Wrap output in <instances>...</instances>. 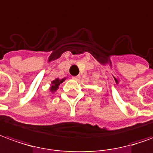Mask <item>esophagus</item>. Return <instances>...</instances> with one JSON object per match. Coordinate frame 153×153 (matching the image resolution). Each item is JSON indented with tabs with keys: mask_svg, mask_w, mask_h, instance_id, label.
<instances>
[{
	"mask_svg": "<svg viewBox=\"0 0 153 153\" xmlns=\"http://www.w3.org/2000/svg\"><path fill=\"white\" fill-rule=\"evenodd\" d=\"M79 78H80V76H72V79H73V80H76V81L79 80Z\"/></svg>",
	"mask_w": 153,
	"mask_h": 153,
	"instance_id": "34e87169",
	"label": "esophagus"
}]
</instances>
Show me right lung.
I'll return each mask as SVG.
<instances>
[{
    "instance_id": "obj_1",
    "label": "right lung",
    "mask_w": 153,
    "mask_h": 153,
    "mask_svg": "<svg viewBox=\"0 0 153 153\" xmlns=\"http://www.w3.org/2000/svg\"><path fill=\"white\" fill-rule=\"evenodd\" d=\"M65 78L63 79H55L54 81H53L52 82V85H51V88H50V91L52 92H54L57 91V89H58V86H59V85L61 84V83H62V82H64Z\"/></svg>"
}]
</instances>
